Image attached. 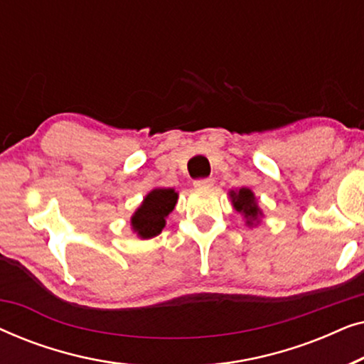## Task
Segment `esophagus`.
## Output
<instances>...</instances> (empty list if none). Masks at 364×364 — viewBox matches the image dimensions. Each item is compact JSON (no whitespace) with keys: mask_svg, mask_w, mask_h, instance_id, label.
Segmentation results:
<instances>
[{"mask_svg":"<svg viewBox=\"0 0 364 364\" xmlns=\"http://www.w3.org/2000/svg\"><path fill=\"white\" fill-rule=\"evenodd\" d=\"M213 182H215V181H213L212 177L198 178V181L193 182V187H197V188H208V187L213 186Z\"/></svg>","mask_w":364,"mask_h":364,"instance_id":"esophagus-1","label":"esophagus"}]
</instances>
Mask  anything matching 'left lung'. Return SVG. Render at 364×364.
Instances as JSON below:
<instances>
[{
    "mask_svg": "<svg viewBox=\"0 0 364 364\" xmlns=\"http://www.w3.org/2000/svg\"><path fill=\"white\" fill-rule=\"evenodd\" d=\"M228 196H230L233 208L243 217L247 227H257L258 223L262 222L263 212L262 208L258 207V200L252 188H237V191L228 192Z\"/></svg>",
    "mask_w": 364,
    "mask_h": 364,
    "instance_id": "1",
    "label": "left lung"
}]
</instances>
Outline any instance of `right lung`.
<instances>
[{
	"label": "right lung",
	"instance_id": "1",
	"mask_svg": "<svg viewBox=\"0 0 364 364\" xmlns=\"http://www.w3.org/2000/svg\"><path fill=\"white\" fill-rule=\"evenodd\" d=\"M178 200V193L173 188L156 187L144 197L141 205L131 217V230L141 238L157 237L166 227V218L168 217Z\"/></svg>",
	"mask_w": 364,
	"mask_h": 364
}]
</instances>
